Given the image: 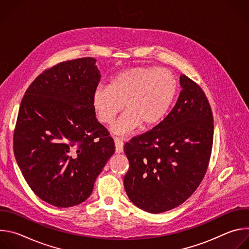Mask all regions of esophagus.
<instances>
[{
	"label": "esophagus",
	"instance_id": "obj_1",
	"mask_svg": "<svg viewBox=\"0 0 249 249\" xmlns=\"http://www.w3.org/2000/svg\"><path fill=\"white\" fill-rule=\"evenodd\" d=\"M114 143H115V151L117 154H121L123 153V147H124V143L123 141L119 138H114Z\"/></svg>",
	"mask_w": 249,
	"mask_h": 249
}]
</instances>
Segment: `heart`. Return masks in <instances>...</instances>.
Returning a JSON list of instances; mask_svg holds the SVG:
<instances>
[{
  "instance_id": "heart-1",
  "label": "heart",
  "mask_w": 249,
  "mask_h": 249,
  "mask_svg": "<svg viewBox=\"0 0 249 249\" xmlns=\"http://www.w3.org/2000/svg\"><path fill=\"white\" fill-rule=\"evenodd\" d=\"M177 91L171 72L153 67H134L115 75L108 86H99L93 91L91 104L96 118L109 124L122 110L126 111L112 125L115 135H128L142 124L159 123L168 111Z\"/></svg>"
}]
</instances>
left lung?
<instances>
[{"label":"left lung","instance_id":"8db88e82","mask_svg":"<svg viewBox=\"0 0 249 249\" xmlns=\"http://www.w3.org/2000/svg\"><path fill=\"white\" fill-rule=\"evenodd\" d=\"M179 82L182 89L168 115L124 146L129 160L126 193L152 214L185 202L203 180L211 157L214 120L209 101L185 75Z\"/></svg>","mask_w":249,"mask_h":249}]
</instances>
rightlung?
<instances>
[{
    "mask_svg": "<svg viewBox=\"0 0 249 249\" xmlns=\"http://www.w3.org/2000/svg\"><path fill=\"white\" fill-rule=\"evenodd\" d=\"M94 58L60 63L29 86L14 134L17 162L32 191L68 208L86 201L115 152L91 98L100 81Z\"/></svg>",
    "mask_w": 249,
    "mask_h": 249,
    "instance_id": "add662e5",
    "label": "right lung"
}]
</instances>
